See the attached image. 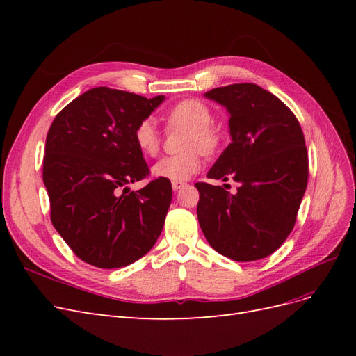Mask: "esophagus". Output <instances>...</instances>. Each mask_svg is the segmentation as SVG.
<instances>
[{
  "instance_id": "obj_1",
  "label": "esophagus",
  "mask_w": 356,
  "mask_h": 356,
  "mask_svg": "<svg viewBox=\"0 0 356 356\" xmlns=\"http://www.w3.org/2000/svg\"><path fill=\"white\" fill-rule=\"evenodd\" d=\"M187 184L184 181H174L172 182V188H174L175 191H178V190H181V188H184Z\"/></svg>"
}]
</instances>
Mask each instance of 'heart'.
I'll use <instances>...</instances> for the list:
<instances>
[{
  "mask_svg": "<svg viewBox=\"0 0 356 356\" xmlns=\"http://www.w3.org/2000/svg\"><path fill=\"white\" fill-rule=\"evenodd\" d=\"M213 115L209 106L199 99H182L172 105L165 114L170 129L188 127L186 153L161 157L153 166V175L169 181H186L202 166V156L212 154L221 144V135L211 123ZM134 143L144 156L154 157L161 145V135L152 118H144L134 129Z\"/></svg>",
  "mask_w": 356,
  "mask_h": 356,
  "instance_id": "1",
  "label": "heart"
}]
</instances>
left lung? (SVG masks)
Masks as SVG:
<instances>
[{"label": "left lung", "instance_id": "obj_1", "mask_svg": "<svg viewBox=\"0 0 356 356\" xmlns=\"http://www.w3.org/2000/svg\"><path fill=\"white\" fill-rule=\"evenodd\" d=\"M230 113L232 143L208 172L211 179L239 182L232 195L196 182L197 218L215 251L234 261L273 254L293 232L309 177L305 135L294 113L252 83L204 93Z\"/></svg>", "mask_w": 356, "mask_h": 356}]
</instances>
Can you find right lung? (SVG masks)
I'll list each match as a JSON object with an SVG mask.
<instances>
[{
	"mask_svg": "<svg viewBox=\"0 0 356 356\" xmlns=\"http://www.w3.org/2000/svg\"><path fill=\"white\" fill-rule=\"evenodd\" d=\"M163 99L102 86L71 101L49 129L42 181L50 220L84 263L99 268L132 264L163 230L170 181L157 178L138 191L127 188L149 175L134 129Z\"/></svg>",
	"mask_w": 356,
	"mask_h": 356,
	"instance_id": "obj_1",
	"label": "right lung"
}]
</instances>
